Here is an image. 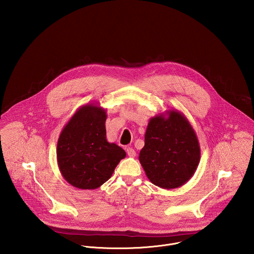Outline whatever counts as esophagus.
<instances>
[{"instance_id":"esophagus-1","label":"esophagus","mask_w":254,"mask_h":254,"mask_svg":"<svg viewBox=\"0 0 254 254\" xmlns=\"http://www.w3.org/2000/svg\"><path fill=\"white\" fill-rule=\"evenodd\" d=\"M127 154L130 158H134L135 157V152H134V150L132 148H127Z\"/></svg>"}]
</instances>
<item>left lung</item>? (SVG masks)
I'll list each match as a JSON object with an SVG mask.
<instances>
[{
	"mask_svg": "<svg viewBox=\"0 0 254 254\" xmlns=\"http://www.w3.org/2000/svg\"><path fill=\"white\" fill-rule=\"evenodd\" d=\"M200 144L187 118L177 110L149 121L138 160L151 182L163 189L183 186L200 162Z\"/></svg>",
	"mask_w": 254,
	"mask_h": 254,
	"instance_id": "obj_1",
	"label": "left lung"
}]
</instances>
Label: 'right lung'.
<instances>
[{
	"mask_svg": "<svg viewBox=\"0 0 254 254\" xmlns=\"http://www.w3.org/2000/svg\"><path fill=\"white\" fill-rule=\"evenodd\" d=\"M106 117L99 104L87 103L62 128L56 149L57 164L66 182L75 188H99L127 156L118 144L107 141Z\"/></svg>",
	"mask_w": 254,
	"mask_h": 254,
	"instance_id": "right-lung-1",
	"label": "right lung"
}]
</instances>
